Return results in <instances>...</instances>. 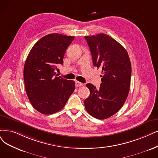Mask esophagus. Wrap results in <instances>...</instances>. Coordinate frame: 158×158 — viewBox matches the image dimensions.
<instances>
[{
  "mask_svg": "<svg viewBox=\"0 0 158 158\" xmlns=\"http://www.w3.org/2000/svg\"><path fill=\"white\" fill-rule=\"evenodd\" d=\"M84 85V84L78 81H75V85L76 87H80V86H82Z\"/></svg>",
  "mask_w": 158,
  "mask_h": 158,
  "instance_id": "esophagus-1",
  "label": "esophagus"
}]
</instances>
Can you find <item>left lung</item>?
Wrapping results in <instances>:
<instances>
[{
  "label": "left lung",
  "mask_w": 158,
  "mask_h": 158,
  "mask_svg": "<svg viewBox=\"0 0 158 158\" xmlns=\"http://www.w3.org/2000/svg\"><path fill=\"white\" fill-rule=\"evenodd\" d=\"M93 65L102 69L99 89L86 86L90 95L84 100L86 111L94 118L106 119L118 111L127 98L131 74V62L126 49L104 34L85 36Z\"/></svg>",
  "instance_id": "1"
}]
</instances>
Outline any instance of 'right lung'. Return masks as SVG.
Masks as SVG:
<instances>
[{"label":"right lung","instance_id":"right-lung-1","mask_svg":"<svg viewBox=\"0 0 158 158\" xmlns=\"http://www.w3.org/2000/svg\"><path fill=\"white\" fill-rule=\"evenodd\" d=\"M74 39L48 34L36 42L27 56L23 72L25 89L31 104L43 114L61 110L74 91V81L58 77L56 73Z\"/></svg>","mask_w":158,"mask_h":158}]
</instances>
